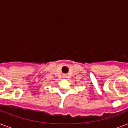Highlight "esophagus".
I'll return each mask as SVG.
<instances>
[{
  "label": "esophagus",
  "mask_w": 128,
  "mask_h": 128,
  "mask_svg": "<svg viewBox=\"0 0 128 128\" xmlns=\"http://www.w3.org/2000/svg\"><path fill=\"white\" fill-rule=\"evenodd\" d=\"M64 76H65V75H64Z\"/></svg>",
  "instance_id": "1"
}]
</instances>
